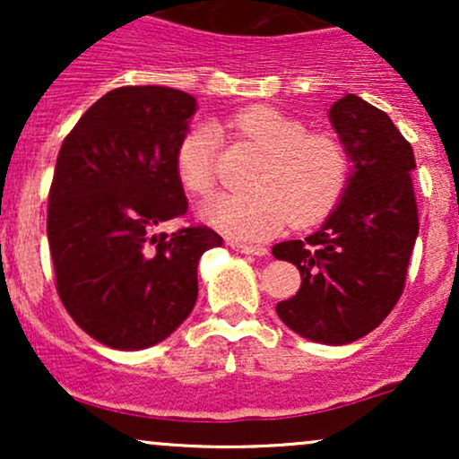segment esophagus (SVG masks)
I'll return each instance as SVG.
<instances>
[{"instance_id": "1", "label": "esophagus", "mask_w": 459, "mask_h": 459, "mask_svg": "<svg viewBox=\"0 0 459 459\" xmlns=\"http://www.w3.org/2000/svg\"><path fill=\"white\" fill-rule=\"evenodd\" d=\"M230 247L241 255H252V256H265L267 247L265 246H250V244H237V241H230Z\"/></svg>"}]
</instances>
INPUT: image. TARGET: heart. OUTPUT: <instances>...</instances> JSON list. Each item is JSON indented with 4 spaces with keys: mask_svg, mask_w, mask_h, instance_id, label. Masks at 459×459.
I'll return each instance as SVG.
<instances>
[{
    "mask_svg": "<svg viewBox=\"0 0 459 459\" xmlns=\"http://www.w3.org/2000/svg\"><path fill=\"white\" fill-rule=\"evenodd\" d=\"M237 140L263 152L255 194H222L203 207V220L239 241L265 239L291 222L317 224L336 207L350 178V152L339 138L308 134L304 120L276 108L255 105L229 118ZM220 135L196 125L177 146L175 170L194 196H209L215 186Z\"/></svg>",
    "mask_w": 459,
    "mask_h": 459,
    "instance_id": "heart-1",
    "label": "heart"
}]
</instances>
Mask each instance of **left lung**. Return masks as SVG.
<instances>
[{
    "instance_id": "8db88e82",
    "label": "left lung",
    "mask_w": 459,
    "mask_h": 459,
    "mask_svg": "<svg viewBox=\"0 0 459 459\" xmlns=\"http://www.w3.org/2000/svg\"><path fill=\"white\" fill-rule=\"evenodd\" d=\"M330 123L354 163L341 203L319 230L272 255L302 276L296 296L276 304L284 325L315 343L345 345L376 330L402 298L419 235L416 161L386 112L356 94L332 105Z\"/></svg>"
}]
</instances>
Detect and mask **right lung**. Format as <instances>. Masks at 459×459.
<instances>
[{
    "label": "right lung",
    "instance_id": "add662e5",
    "mask_svg": "<svg viewBox=\"0 0 459 459\" xmlns=\"http://www.w3.org/2000/svg\"><path fill=\"white\" fill-rule=\"evenodd\" d=\"M194 112L196 99L175 88H116L57 152L47 209L57 296L114 350L168 339L196 304L200 256L222 246L209 226L152 233L187 213L175 155Z\"/></svg>",
    "mask_w": 459,
    "mask_h": 459
}]
</instances>
